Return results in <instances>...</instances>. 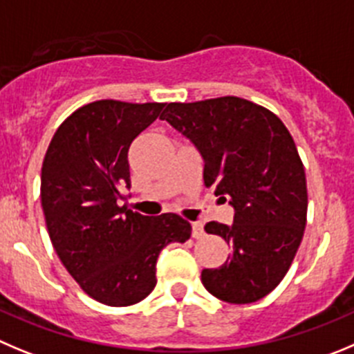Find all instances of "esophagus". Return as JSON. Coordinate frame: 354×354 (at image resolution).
<instances>
[{
    "mask_svg": "<svg viewBox=\"0 0 354 354\" xmlns=\"http://www.w3.org/2000/svg\"><path fill=\"white\" fill-rule=\"evenodd\" d=\"M204 236V225L201 222H194L192 223V237L199 239V237Z\"/></svg>",
    "mask_w": 354,
    "mask_h": 354,
    "instance_id": "34e87169",
    "label": "esophagus"
}]
</instances>
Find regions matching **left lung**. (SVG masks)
Segmentation results:
<instances>
[{"label":"left lung","mask_w":354,"mask_h":354,"mask_svg":"<svg viewBox=\"0 0 354 354\" xmlns=\"http://www.w3.org/2000/svg\"><path fill=\"white\" fill-rule=\"evenodd\" d=\"M164 113L203 157L206 187L234 207L232 225L204 227L232 246L222 267L203 270L204 288L230 304L263 299L288 272L306 229V173L292 134L272 111L234 95L169 102Z\"/></svg>","instance_id":"left-lung-1"}]
</instances>
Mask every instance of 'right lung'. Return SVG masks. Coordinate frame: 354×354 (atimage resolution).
I'll return each mask as SVG.
<instances>
[{
	"label": "right lung",
	"instance_id": "add662e5",
	"mask_svg": "<svg viewBox=\"0 0 354 354\" xmlns=\"http://www.w3.org/2000/svg\"><path fill=\"white\" fill-rule=\"evenodd\" d=\"M164 102H91L69 115L52 138L41 167V207L52 246L87 295L132 306L157 285V259L192 234L174 213L145 216L125 206L127 151L160 115Z\"/></svg>",
	"mask_w": 354,
	"mask_h": 354
}]
</instances>
